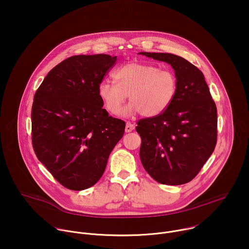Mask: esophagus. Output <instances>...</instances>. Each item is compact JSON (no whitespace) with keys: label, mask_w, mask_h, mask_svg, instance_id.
Returning <instances> with one entry per match:
<instances>
[{"label":"esophagus","mask_w":249,"mask_h":249,"mask_svg":"<svg viewBox=\"0 0 249 249\" xmlns=\"http://www.w3.org/2000/svg\"><path fill=\"white\" fill-rule=\"evenodd\" d=\"M133 130H134V125L131 122H127L126 127H125V132L129 133V132H132Z\"/></svg>","instance_id":"1"}]
</instances>
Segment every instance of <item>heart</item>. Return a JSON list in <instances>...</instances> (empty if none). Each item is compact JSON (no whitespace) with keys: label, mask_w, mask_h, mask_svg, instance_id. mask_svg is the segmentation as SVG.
Listing matches in <instances>:
<instances>
[{"label":"heart","mask_w":249,"mask_h":249,"mask_svg":"<svg viewBox=\"0 0 249 249\" xmlns=\"http://www.w3.org/2000/svg\"><path fill=\"white\" fill-rule=\"evenodd\" d=\"M114 83L103 81L98 86V95L105 108L113 115L122 111L127 99L126 113L140 112L144 117L163 113L177 92V77L170 69H160L155 64L128 63L112 74Z\"/></svg>","instance_id":"b5f03b06"}]
</instances>
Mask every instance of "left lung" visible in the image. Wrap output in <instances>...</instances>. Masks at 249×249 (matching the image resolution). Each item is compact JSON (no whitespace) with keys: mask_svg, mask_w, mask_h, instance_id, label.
<instances>
[{"mask_svg":"<svg viewBox=\"0 0 249 249\" xmlns=\"http://www.w3.org/2000/svg\"><path fill=\"white\" fill-rule=\"evenodd\" d=\"M139 54L169 64L178 83L175 98L163 113L137 122L142 164L159 183L185 184L215 150L216 103L203 73L184 58L169 53Z\"/></svg>","mask_w":249,"mask_h":249,"instance_id":"obj_1","label":"left lung"}]
</instances>
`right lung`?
<instances>
[{
  "mask_svg": "<svg viewBox=\"0 0 249 249\" xmlns=\"http://www.w3.org/2000/svg\"><path fill=\"white\" fill-rule=\"evenodd\" d=\"M116 60L106 54L69 57L50 71L34 94V153L68 189L94 185L124 135L125 122L109 116L98 95L99 84Z\"/></svg>",
  "mask_w": 249,
  "mask_h": 249,
  "instance_id": "right-lung-1",
  "label": "right lung"
}]
</instances>
